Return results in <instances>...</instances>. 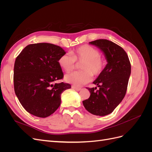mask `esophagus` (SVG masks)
Masks as SVG:
<instances>
[{"mask_svg": "<svg viewBox=\"0 0 152 152\" xmlns=\"http://www.w3.org/2000/svg\"><path fill=\"white\" fill-rule=\"evenodd\" d=\"M72 88L73 89L76 90V91H80V90L81 89L80 87H77L75 86H72Z\"/></svg>", "mask_w": 152, "mask_h": 152, "instance_id": "1", "label": "esophagus"}]
</instances>
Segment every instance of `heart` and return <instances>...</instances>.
I'll list each match as a JSON object with an SVG mask.
<instances>
[{"label": "heart", "mask_w": 152, "mask_h": 152, "mask_svg": "<svg viewBox=\"0 0 152 152\" xmlns=\"http://www.w3.org/2000/svg\"><path fill=\"white\" fill-rule=\"evenodd\" d=\"M76 61L82 63V71L68 73L65 80L68 83L80 87L92 80L94 76L100 75L104 71L107 63L101 57L99 50L88 45H83L73 50L72 54H63L59 58V65L66 72L72 71L76 66Z\"/></svg>", "instance_id": "b5f03b06"}]
</instances>
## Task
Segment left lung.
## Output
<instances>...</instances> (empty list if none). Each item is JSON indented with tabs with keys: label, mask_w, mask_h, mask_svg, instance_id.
<instances>
[{
	"label": "left lung",
	"mask_w": 152,
	"mask_h": 152,
	"mask_svg": "<svg viewBox=\"0 0 152 152\" xmlns=\"http://www.w3.org/2000/svg\"><path fill=\"white\" fill-rule=\"evenodd\" d=\"M104 53L108 63L93 84L87 88L90 97L82 102L85 108L95 115L104 116L113 112L126 95L131 75V63L126 52L117 44L107 39L89 42Z\"/></svg>",
	"instance_id": "8db88e82"
}]
</instances>
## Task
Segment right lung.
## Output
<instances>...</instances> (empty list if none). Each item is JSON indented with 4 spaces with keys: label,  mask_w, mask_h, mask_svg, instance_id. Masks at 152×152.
<instances>
[{
    "label": "right lung",
    "mask_w": 152,
    "mask_h": 152,
    "mask_svg": "<svg viewBox=\"0 0 152 152\" xmlns=\"http://www.w3.org/2000/svg\"><path fill=\"white\" fill-rule=\"evenodd\" d=\"M66 52L49 43L30 44L17 56L14 67V87L20 103L31 115L45 118L61 104V94L70 84L53 82L63 78L58 60Z\"/></svg>",
    "instance_id": "right-lung-1"
}]
</instances>
